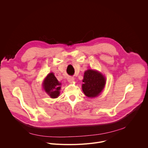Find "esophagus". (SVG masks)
I'll return each instance as SVG.
<instances>
[{
	"label": "esophagus",
	"mask_w": 148,
	"mask_h": 148,
	"mask_svg": "<svg viewBox=\"0 0 148 148\" xmlns=\"http://www.w3.org/2000/svg\"><path fill=\"white\" fill-rule=\"evenodd\" d=\"M67 80H68V81L69 82H73L74 81V78L73 77H68Z\"/></svg>",
	"instance_id": "esophagus-1"
}]
</instances>
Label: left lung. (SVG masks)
I'll return each instance as SVG.
<instances>
[{
  "label": "left lung",
  "instance_id": "obj_1",
  "mask_svg": "<svg viewBox=\"0 0 148 148\" xmlns=\"http://www.w3.org/2000/svg\"><path fill=\"white\" fill-rule=\"evenodd\" d=\"M82 81L84 84L82 89L84 94L92 98L98 96L102 92L106 81L102 74L93 70H88L84 73Z\"/></svg>",
  "mask_w": 148,
  "mask_h": 148
}]
</instances>
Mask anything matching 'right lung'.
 Returning <instances> with one entry per match:
<instances>
[{"mask_svg": "<svg viewBox=\"0 0 148 148\" xmlns=\"http://www.w3.org/2000/svg\"><path fill=\"white\" fill-rule=\"evenodd\" d=\"M61 83L58 81L53 73L47 75L43 82V88L45 91L52 98H57L60 94Z\"/></svg>", "mask_w": 148, "mask_h": 148, "instance_id": "obj_1", "label": "right lung"}]
</instances>
